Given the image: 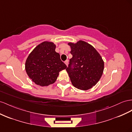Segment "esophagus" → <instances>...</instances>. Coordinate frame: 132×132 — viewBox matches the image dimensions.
Segmentation results:
<instances>
[{"label": "esophagus", "mask_w": 132, "mask_h": 132, "mask_svg": "<svg viewBox=\"0 0 132 132\" xmlns=\"http://www.w3.org/2000/svg\"><path fill=\"white\" fill-rule=\"evenodd\" d=\"M64 63L67 66H68V60H65V61L64 62Z\"/></svg>", "instance_id": "obj_1"}]
</instances>
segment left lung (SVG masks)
<instances>
[{"mask_svg":"<svg viewBox=\"0 0 132 132\" xmlns=\"http://www.w3.org/2000/svg\"><path fill=\"white\" fill-rule=\"evenodd\" d=\"M73 57L66 69L74 87L87 90L97 84L104 70V61L93 46L83 40L69 43Z\"/></svg>","mask_w":132,"mask_h":132,"instance_id":"1","label":"left lung"}]
</instances>
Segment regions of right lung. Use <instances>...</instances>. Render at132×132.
Listing matches in <instances>:
<instances>
[{
	"mask_svg": "<svg viewBox=\"0 0 132 132\" xmlns=\"http://www.w3.org/2000/svg\"><path fill=\"white\" fill-rule=\"evenodd\" d=\"M54 43L45 41L38 45L28 55L25 68L33 82L42 87L54 83L67 65L55 52Z\"/></svg>",
	"mask_w": 132,
	"mask_h": 132,
	"instance_id": "1",
	"label": "right lung"
}]
</instances>
